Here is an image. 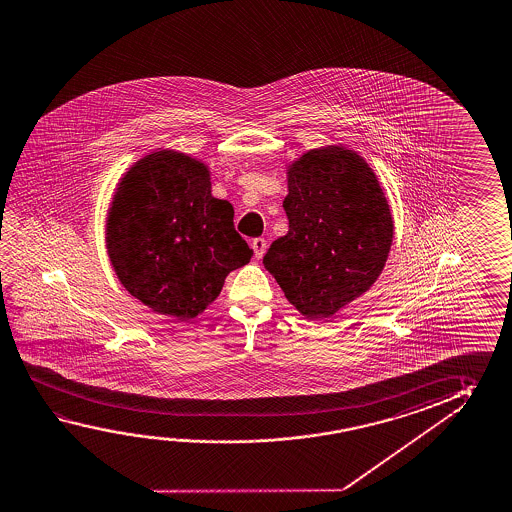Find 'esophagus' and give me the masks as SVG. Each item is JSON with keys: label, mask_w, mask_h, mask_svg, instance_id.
I'll use <instances>...</instances> for the list:
<instances>
[{"label": "esophagus", "mask_w": 512, "mask_h": 512, "mask_svg": "<svg viewBox=\"0 0 512 512\" xmlns=\"http://www.w3.org/2000/svg\"><path fill=\"white\" fill-rule=\"evenodd\" d=\"M266 246H268V243H266V239H262V237H257V239H253L252 248L253 253H255V259H262V255H264V252H266Z\"/></svg>", "instance_id": "obj_1"}]
</instances>
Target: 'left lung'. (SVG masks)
<instances>
[{"label":"left lung","instance_id":"left-lung-1","mask_svg":"<svg viewBox=\"0 0 512 512\" xmlns=\"http://www.w3.org/2000/svg\"><path fill=\"white\" fill-rule=\"evenodd\" d=\"M287 185L289 232L262 262L305 318H330L377 282L393 243L391 210L373 169L343 146L307 151Z\"/></svg>","mask_w":512,"mask_h":512}]
</instances>
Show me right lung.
Listing matches in <instances>:
<instances>
[{
    "label": "right lung",
    "instance_id": "obj_1",
    "mask_svg": "<svg viewBox=\"0 0 512 512\" xmlns=\"http://www.w3.org/2000/svg\"><path fill=\"white\" fill-rule=\"evenodd\" d=\"M107 252L126 291L187 321L221 293L253 250L234 228V207L210 194L209 169L160 150L121 178L107 218Z\"/></svg>",
    "mask_w": 512,
    "mask_h": 512
}]
</instances>
